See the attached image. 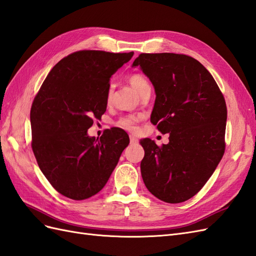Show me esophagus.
<instances>
[{"label":"esophagus","instance_id":"1","mask_svg":"<svg viewBox=\"0 0 256 256\" xmlns=\"http://www.w3.org/2000/svg\"><path fill=\"white\" fill-rule=\"evenodd\" d=\"M130 144H132V145H137V144H138V140L136 138L135 136H133V135H130Z\"/></svg>","mask_w":256,"mask_h":256}]
</instances>
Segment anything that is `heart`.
Wrapping results in <instances>:
<instances>
[{"label": "heart", "mask_w": 256, "mask_h": 256, "mask_svg": "<svg viewBox=\"0 0 256 256\" xmlns=\"http://www.w3.org/2000/svg\"><path fill=\"white\" fill-rule=\"evenodd\" d=\"M128 81H130V85H132V86L136 90V92L140 95L142 93L144 90L150 88V85H149V82L147 81V78L140 74H130L128 76ZM112 92H114L112 86H109V88L107 90V102H108L111 100V97H112ZM137 122H138V116L130 114V116L120 118L119 121L116 122V126L123 130H130V132H134V130H136V128H137Z\"/></svg>", "instance_id": "heart-1"}]
</instances>
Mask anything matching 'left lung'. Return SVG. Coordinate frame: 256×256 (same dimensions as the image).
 I'll return each instance as SVG.
<instances>
[{
	"instance_id": "obj_1",
	"label": "left lung",
	"mask_w": 256,
	"mask_h": 256,
	"mask_svg": "<svg viewBox=\"0 0 256 256\" xmlns=\"http://www.w3.org/2000/svg\"><path fill=\"white\" fill-rule=\"evenodd\" d=\"M152 81L156 102L150 121L168 144L140 142V172L148 190L168 203L190 199L206 185L225 152L227 108L212 74L194 58L140 54L133 62Z\"/></svg>"
}]
</instances>
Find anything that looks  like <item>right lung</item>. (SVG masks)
Listing matches in <instances>:
<instances>
[{"label": "right lung", "instance_id": "obj_1", "mask_svg": "<svg viewBox=\"0 0 256 256\" xmlns=\"http://www.w3.org/2000/svg\"><path fill=\"white\" fill-rule=\"evenodd\" d=\"M133 55L76 52L54 66L34 97L32 150L45 178L67 198L84 200L100 192L128 145L121 128L108 130L100 140L88 130L106 111L111 76Z\"/></svg>", "mask_w": 256, "mask_h": 256}]
</instances>
